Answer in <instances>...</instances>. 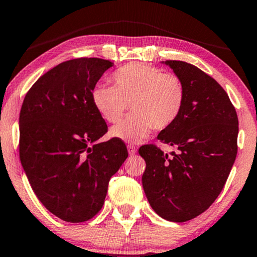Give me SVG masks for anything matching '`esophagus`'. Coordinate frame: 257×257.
<instances>
[{
    "label": "esophagus",
    "mask_w": 257,
    "mask_h": 257,
    "mask_svg": "<svg viewBox=\"0 0 257 257\" xmlns=\"http://www.w3.org/2000/svg\"><path fill=\"white\" fill-rule=\"evenodd\" d=\"M126 148H128V153H129V155H135V153H136V148H135V146H133V145H128V146H126Z\"/></svg>",
    "instance_id": "1"
}]
</instances>
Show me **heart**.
I'll list each match as a JSON object with an SVG mask.
<instances>
[{
	"mask_svg": "<svg viewBox=\"0 0 257 257\" xmlns=\"http://www.w3.org/2000/svg\"><path fill=\"white\" fill-rule=\"evenodd\" d=\"M114 85H95L91 100L105 121L116 123L131 104L133 114L110 131L111 136L138 143L154 129L163 131L179 118L186 89L179 76L145 63H129L114 73Z\"/></svg>",
	"mask_w": 257,
	"mask_h": 257,
	"instance_id": "obj_1",
	"label": "heart"
}]
</instances>
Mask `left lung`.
Masks as SVG:
<instances>
[{
	"label": "left lung",
	"mask_w": 257,
	"mask_h": 257,
	"mask_svg": "<svg viewBox=\"0 0 257 257\" xmlns=\"http://www.w3.org/2000/svg\"><path fill=\"white\" fill-rule=\"evenodd\" d=\"M164 63L183 82L186 101L179 118L157 140L179 152L168 156L155 145L142 146V184L157 215L186 222L206 211L223 189L237 154L238 119L213 77L183 61Z\"/></svg>",
	"instance_id": "obj_1"
}]
</instances>
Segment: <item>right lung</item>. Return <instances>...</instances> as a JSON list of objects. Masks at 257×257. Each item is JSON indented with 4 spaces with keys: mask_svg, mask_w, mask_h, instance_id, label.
<instances>
[{
    "mask_svg": "<svg viewBox=\"0 0 257 257\" xmlns=\"http://www.w3.org/2000/svg\"><path fill=\"white\" fill-rule=\"evenodd\" d=\"M112 62L81 57L37 80L20 112V160L41 203L78 223L101 210L110 177L128 157L122 140L97 143L108 132L91 93Z\"/></svg>",
    "mask_w": 257,
    "mask_h": 257,
    "instance_id": "add662e5",
    "label": "right lung"
}]
</instances>
